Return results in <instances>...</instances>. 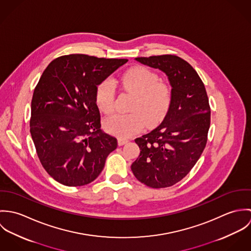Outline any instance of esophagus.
<instances>
[{
    "instance_id": "esophagus-1",
    "label": "esophagus",
    "mask_w": 251,
    "mask_h": 251,
    "mask_svg": "<svg viewBox=\"0 0 251 251\" xmlns=\"http://www.w3.org/2000/svg\"><path fill=\"white\" fill-rule=\"evenodd\" d=\"M128 142V140L127 139H126V138H122V137H119V139H118V144H119V146H123V145H125V144H126Z\"/></svg>"
}]
</instances>
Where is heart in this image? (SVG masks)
<instances>
[{
  "mask_svg": "<svg viewBox=\"0 0 251 251\" xmlns=\"http://www.w3.org/2000/svg\"><path fill=\"white\" fill-rule=\"evenodd\" d=\"M120 83L122 88L135 95L129 114H114L107 117L104 128L119 137H129L145 126H153L164 120L172 104V89L158 80L155 72L143 66L130 68L125 72ZM96 103L103 113L114 110L115 89L110 79H104L96 88Z\"/></svg>",
  "mask_w": 251,
  "mask_h": 251,
  "instance_id": "heart-1",
  "label": "heart"
}]
</instances>
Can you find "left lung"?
<instances>
[{
    "mask_svg": "<svg viewBox=\"0 0 251 251\" xmlns=\"http://www.w3.org/2000/svg\"><path fill=\"white\" fill-rule=\"evenodd\" d=\"M136 60L166 73L173 98L163 122L150 133L135 139L140 155L132 163L131 170L147 186H172L189 173L206 147L211 125L208 95L196 71L176 55Z\"/></svg>",
    "mask_w": 251,
    "mask_h": 251,
    "instance_id": "8db88e82",
    "label": "left lung"
}]
</instances>
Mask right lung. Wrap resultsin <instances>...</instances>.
Listing matches in <instances>:
<instances>
[{
	"label": "right lung",
	"instance_id": "right-lung-1",
	"mask_svg": "<svg viewBox=\"0 0 251 251\" xmlns=\"http://www.w3.org/2000/svg\"><path fill=\"white\" fill-rule=\"evenodd\" d=\"M127 62L84 54L53 60L36 84L30 132L39 161L58 182L88 184L104 168L117 138L100 129L96 88Z\"/></svg>",
	"mask_w": 251,
	"mask_h": 251
}]
</instances>
